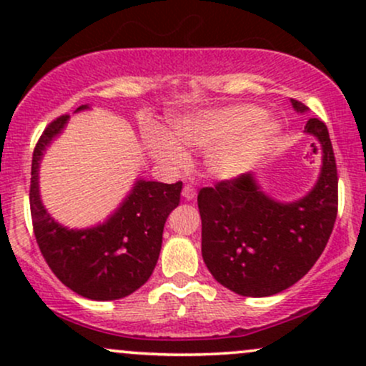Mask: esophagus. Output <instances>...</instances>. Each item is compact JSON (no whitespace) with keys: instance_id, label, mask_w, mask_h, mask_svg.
<instances>
[{"instance_id":"34e87169","label":"esophagus","mask_w":366,"mask_h":366,"mask_svg":"<svg viewBox=\"0 0 366 366\" xmlns=\"http://www.w3.org/2000/svg\"><path fill=\"white\" fill-rule=\"evenodd\" d=\"M182 197H184V199H187V201L194 199V197H196V189L192 187V186H184Z\"/></svg>"}]
</instances>
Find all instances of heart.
I'll list each match as a JSON object with an SVG mask.
<instances>
[{
    "instance_id": "heart-1",
    "label": "heart",
    "mask_w": 366,
    "mask_h": 366,
    "mask_svg": "<svg viewBox=\"0 0 366 366\" xmlns=\"http://www.w3.org/2000/svg\"><path fill=\"white\" fill-rule=\"evenodd\" d=\"M280 127L263 117L253 104H232L182 117L172 124V136L153 129L146 144L153 157L165 165H180L186 159L182 146L206 149L204 169L217 180H234L244 175L270 149Z\"/></svg>"
}]
</instances>
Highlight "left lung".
I'll return each mask as SVG.
<instances>
[{"instance_id":"1","label":"left lung","mask_w":366,"mask_h":366,"mask_svg":"<svg viewBox=\"0 0 366 366\" xmlns=\"http://www.w3.org/2000/svg\"><path fill=\"white\" fill-rule=\"evenodd\" d=\"M297 113L308 108L291 99ZM305 132L318 141L322 167L300 199L277 201L262 191L254 174L222 180L197 194L201 254L217 282L241 296L282 292L320 258L337 217V167L327 125L310 119Z\"/></svg>"}]
</instances>
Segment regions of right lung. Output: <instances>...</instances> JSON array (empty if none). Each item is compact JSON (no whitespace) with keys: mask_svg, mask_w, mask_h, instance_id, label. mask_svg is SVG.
<instances>
[{"mask_svg":"<svg viewBox=\"0 0 366 366\" xmlns=\"http://www.w3.org/2000/svg\"><path fill=\"white\" fill-rule=\"evenodd\" d=\"M89 110L82 104L77 112ZM63 115L46 127L32 154L31 215L36 241L46 263L63 284L92 301L129 296L148 282L162 249L163 227L180 203L182 182L137 179L120 207L103 224L69 229L49 215L41 201L39 165L51 142L65 129Z\"/></svg>","mask_w":366,"mask_h":366,"instance_id":"add662e5","label":"right lung"}]
</instances>
